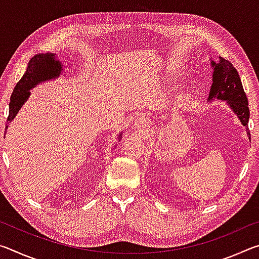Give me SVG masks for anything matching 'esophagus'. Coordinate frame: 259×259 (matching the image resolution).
<instances>
[{"label":"esophagus","instance_id":"obj_1","mask_svg":"<svg viewBox=\"0 0 259 259\" xmlns=\"http://www.w3.org/2000/svg\"><path fill=\"white\" fill-rule=\"evenodd\" d=\"M133 128L134 130L139 131V133H146L148 129V123L145 119H143V117H137V119L134 121Z\"/></svg>","mask_w":259,"mask_h":259}]
</instances>
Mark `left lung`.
Returning <instances> with one entry per match:
<instances>
[{
    "mask_svg": "<svg viewBox=\"0 0 259 259\" xmlns=\"http://www.w3.org/2000/svg\"><path fill=\"white\" fill-rule=\"evenodd\" d=\"M210 60V66L212 68V84L210 87L207 102L212 103L214 99L226 102L227 106L233 111L241 124L245 128V133L250 139V131L248 128L250 113L239 73L229 60H225L222 57H219L217 61L211 58Z\"/></svg>",
    "mask_w": 259,
    "mask_h": 259,
    "instance_id": "left-lung-1",
    "label": "left lung"
}]
</instances>
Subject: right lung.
<instances>
[{
    "instance_id": "add662e5",
    "label": "right lung",
    "mask_w": 259,
    "mask_h": 259,
    "mask_svg": "<svg viewBox=\"0 0 259 259\" xmlns=\"http://www.w3.org/2000/svg\"><path fill=\"white\" fill-rule=\"evenodd\" d=\"M63 71V64L60 63L58 57L54 52L36 55L29 60L25 74L16 84L14 93L11 95L6 129H8V124L15 119L19 109L23 107V105L27 102L30 96V90L36 85L41 84V83L58 78ZM121 137L122 134H120L119 137H117L119 142L121 140Z\"/></svg>"
}]
</instances>
